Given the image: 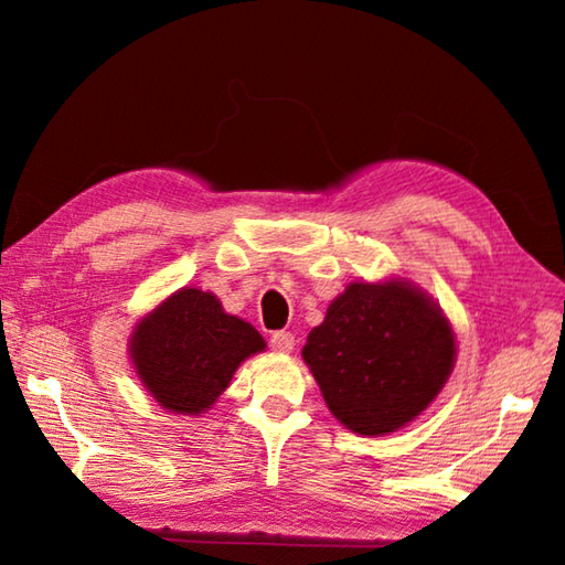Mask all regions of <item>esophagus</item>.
<instances>
[{
	"label": "esophagus",
	"instance_id": "esophagus-1",
	"mask_svg": "<svg viewBox=\"0 0 565 565\" xmlns=\"http://www.w3.org/2000/svg\"><path fill=\"white\" fill-rule=\"evenodd\" d=\"M269 343H271V349H274V351H279V353H289V351L294 349L296 339H294V333H291V331H274V333H271V339H269Z\"/></svg>",
	"mask_w": 565,
	"mask_h": 565
}]
</instances>
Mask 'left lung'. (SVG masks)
Returning <instances> with one entry per match:
<instances>
[{
	"instance_id": "1",
	"label": "left lung",
	"mask_w": 565,
	"mask_h": 565,
	"mask_svg": "<svg viewBox=\"0 0 565 565\" xmlns=\"http://www.w3.org/2000/svg\"><path fill=\"white\" fill-rule=\"evenodd\" d=\"M301 356L343 426L384 436L441 394L456 337L441 306L411 281H353L311 329Z\"/></svg>"
}]
</instances>
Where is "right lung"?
I'll list each match as a JSON object with an SVG mask.
<instances>
[{"label": "right lung", "mask_w": 565, "mask_h": 565, "mask_svg": "<svg viewBox=\"0 0 565 565\" xmlns=\"http://www.w3.org/2000/svg\"><path fill=\"white\" fill-rule=\"evenodd\" d=\"M266 341L222 309L214 294L184 286L134 327L129 356L141 384L174 414L199 416L216 404L234 371Z\"/></svg>", "instance_id": "obj_1"}]
</instances>
